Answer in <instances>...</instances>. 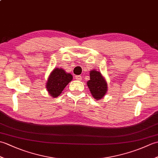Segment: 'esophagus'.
Segmentation results:
<instances>
[{"mask_svg": "<svg viewBox=\"0 0 158 158\" xmlns=\"http://www.w3.org/2000/svg\"><path fill=\"white\" fill-rule=\"evenodd\" d=\"M75 79L77 80H79V81H81L82 77H81V76H80V75H77V76H75Z\"/></svg>", "mask_w": 158, "mask_h": 158, "instance_id": "esophagus-1", "label": "esophagus"}]
</instances>
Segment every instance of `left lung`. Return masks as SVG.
Segmentation results:
<instances>
[{
  "mask_svg": "<svg viewBox=\"0 0 158 158\" xmlns=\"http://www.w3.org/2000/svg\"><path fill=\"white\" fill-rule=\"evenodd\" d=\"M90 79L87 82V85L89 89L94 98L100 100L104 98L106 94L108 87L106 79L102 74L96 70H92L89 73Z\"/></svg>",
  "mask_w": 158,
  "mask_h": 158,
  "instance_id": "left-lung-1",
  "label": "left lung"
}]
</instances>
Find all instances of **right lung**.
I'll list each match as a JSON object with an SVG mask.
<instances>
[{"instance_id": "obj_1", "label": "right lung", "mask_w": 158, "mask_h": 158, "mask_svg": "<svg viewBox=\"0 0 158 158\" xmlns=\"http://www.w3.org/2000/svg\"><path fill=\"white\" fill-rule=\"evenodd\" d=\"M73 80V76L70 73H66L62 69L56 68L50 73L46 88L48 93L53 98H56L61 94L63 89Z\"/></svg>"}]
</instances>
